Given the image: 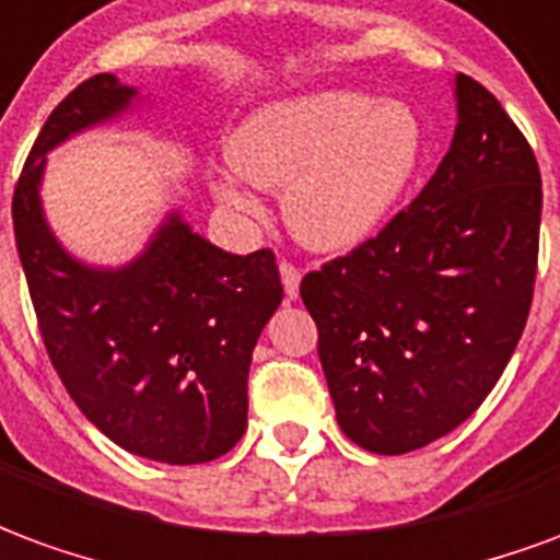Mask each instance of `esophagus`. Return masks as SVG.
<instances>
[{
    "label": "esophagus",
    "instance_id": "esophagus-1",
    "mask_svg": "<svg viewBox=\"0 0 560 560\" xmlns=\"http://www.w3.org/2000/svg\"><path fill=\"white\" fill-rule=\"evenodd\" d=\"M279 272H281V284H284L288 300H296V293H300V279H303L300 267H296V264H291V260H281Z\"/></svg>",
    "mask_w": 560,
    "mask_h": 560
}]
</instances>
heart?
Here are the masks:
<instances>
[{"label":"heart","instance_id":"1","mask_svg":"<svg viewBox=\"0 0 560 560\" xmlns=\"http://www.w3.org/2000/svg\"><path fill=\"white\" fill-rule=\"evenodd\" d=\"M425 131L408 104L329 90L245 116L228 138V161L245 183L284 188L291 233L317 252H339L377 231L420 171ZM224 207L255 212L233 173L212 176Z\"/></svg>","mask_w":560,"mask_h":560}]
</instances>
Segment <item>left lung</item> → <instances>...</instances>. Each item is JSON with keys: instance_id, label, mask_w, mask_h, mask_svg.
Here are the masks:
<instances>
[{"instance_id": "1", "label": "left lung", "mask_w": 560, "mask_h": 560, "mask_svg": "<svg viewBox=\"0 0 560 560\" xmlns=\"http://www.w3.org/2000/svg\"><path fill=\"white\" fill-rule=\"evenodd\" d=\"M450 152L413 203L300 293L341 432L401 456L477 411L516 351L540 252L534 149L501 102L456 78Z\"/></svg>"}]
</instances>
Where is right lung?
Here are the masks:
<instances>
[{"instance_id":"obj_1","label":"right lung","mask_w":560,"mask_h":560,"mask_svg":"<svg viewBox=\"0 0 560 560\" xmlns=\"http://www.w3.org/2000/svg\"><path fill=\"white\" fill-rule=\"evenodd\" d=\"M131 98L114 74H95L56 104L14 185V240L47 357L86 420L128 453L197 465L243 438L252 351L284 291L269 248L221 252L179 215L122 269L59 248L38 200L44 152Z\"/></svg>"}]
</instances>
